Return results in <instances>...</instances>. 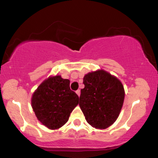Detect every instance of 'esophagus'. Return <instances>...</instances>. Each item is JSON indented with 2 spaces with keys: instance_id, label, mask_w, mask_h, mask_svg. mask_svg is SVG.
Here are the masks:
<instances>
[{
  "instance_id": "34e87169",
  "label": "esophagus",
  "mask_w": 158,
  "mask_h": 158,
  "mask_svg": "<svg viewBox=\"0 0 158 158\" xmlns=\"http://www.w3.org/2000/svg\"><path fill=\"white\" fill-rule=\"evenodd\" d=\"M76 94L78 95V97H80V95H81V91H80V90H77Z\"/></svg>"
}]
</instances>
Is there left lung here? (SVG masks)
Returning <instances> with one entry per match:
<instances>
[{
  "label": "left lung",
  "instance_id": "left-lung-1",
  "mask_svg": "<svg viewBox=\"0 0 158 158\" xmlns=\"http://www.w3.org/2000/svg\"><path fill=\"white\" fill-rule=\"evenodd\" d=\"M80 107L92 127L105 129L115 122L125 98L120 80L104 69L89 73L83 77Z\"/></svg>",
  "mask_w": 158,
  "mask_h": 158
}]
</instances>
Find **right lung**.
Wrapping results in <instances>:
<instances>
[{
    "instance_id": "right-lung-1",
    "label": "right lung",
    "mask_w": 158,
    "mask_h": 158,
    "mask_svg": "<svg viewBox=\"0 0 158 158\" xmlns=\"http://www.w3.org/2000/svg\"><path fill=\"white\" fill-rule=\"evenodd\" d=\"M69 83L61 75L50 76L32 94V110L39 121L49 129L55 130L64 126L78 104V96L71 91Z\"/></svg>"
}]
</instances>
